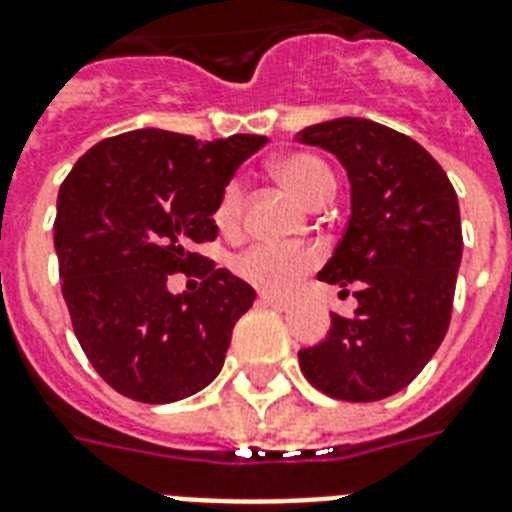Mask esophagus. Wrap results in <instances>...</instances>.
Here are the masks:
<instances>
[{
    "instance_id": "34e87169",
    "label": "esophagus",
    "mask_w": 512,
    "mask_h": 512,
    "mask_svg": "<svg viewBox=\"0 0 512 512\" xmlns=\"http://www.w3.org/2000/svg\"><path fill=\"white\" fill-rule=\"evenodd\" d=\"M260 303H263V306H271V308H279V311H284V308H290L292 300L287 298V295H271V292H263V295H260Z\"/></svg>"
}]
</instances>
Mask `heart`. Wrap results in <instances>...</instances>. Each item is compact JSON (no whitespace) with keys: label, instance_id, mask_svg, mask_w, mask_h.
<instances>
[{"label":"heart","instance_id":"heart-1","mask_svg":"<svg viewBox=\"0 0 512 512\" xmlns=\"http://www.w3.org/2000/svg\"><path fill=\"white\" fill-rule=\"evenodd\" d=\"M271 171L298 195L308 206H322L335 193V177L330 166L317 155L308 152H290L271 163ZM244 217V187L239 179H230L222 187L214 204V225L220 233H236ZM319 255L314 247L298 244V247H284V244H252L244 252L230 260V271L239 276L241 282L252 284L265 292H284L298 284L300 276H306Z\"/></svg>","mask_w":512,"mask_h":512}]
</instances>
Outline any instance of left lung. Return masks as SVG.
<instances>
[{"instance_id": "1", "label": "left lung", "mask_w": 512, "mask_h": 512, "mask_svg": "<svg viewBox=\"0 0 512 512\" xmlns=\"http://www.w3.org/2000/svg\"><path fill=\"white\" fill-rule=\"evenodd\" d=\"M346 166L351 217L319 279L354 287L357 311L298 351L308 384L343 403H373L419 376L446 338L462 263V222L446 171L411 136L338 117L298 134ZM349 292V290H343Z\"/></svg>"}]
</instances>
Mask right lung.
I'll return each instance as SVG.
<instances>
[{"label": "right lung", "mask_w": 512, "mask_h": 512, "mask_svg": "<svg viewBox=\"0 0 512 512\" xmlns=\"http://www.w3.org/2000/svg\"><path fill=\"white\" fill-rule=\"evenodd\" d=\"M265 142L142 128L93 144L64 179L53 222L61 292L85 357L123 397L174 403L222 370L255 290L193 244L217 239V195ZM174 272L196 290L171 296Z\"/></svg>", "instance_id": "obj_1"}]
</instances>
